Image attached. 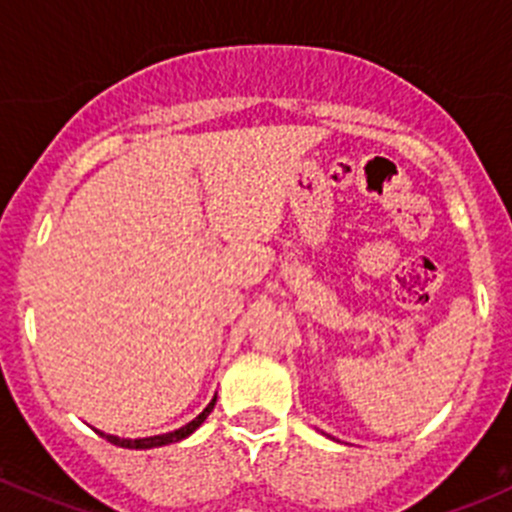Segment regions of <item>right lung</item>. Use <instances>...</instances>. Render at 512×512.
<instances>
[{
    "mask_svg": "<svg viewBox=\"0 0 512 512\" xmlns=\"http://www.w3.org/2000/svg\"><path fill=\"white\" fill-rule=\"evenodd\" d=\"M214 404H217V396H214V399L209 401V404H207V409H204V412L199 414V417L191 419L189 424H184V427L174 429V432L156 434V437H143V439H121V437H116V434L98 432V429H95V432H98L100 437H103V439H108V442H111V444H118V447H126V450H154V447H164V444L181 442V439L189 437L191 432H197V429L202 427L204 419L209 417V412H212V409H214Z\"/></svg>",
    "mask_w": 512,
    "mask_h": 512,
    "instance_id": "add662e5",
    "label": "right lung"
}]
</instances>
